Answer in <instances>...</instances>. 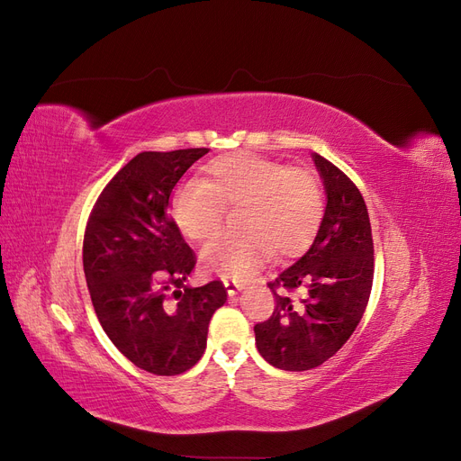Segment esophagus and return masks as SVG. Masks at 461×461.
Instances as JSON below:
<instances>
[{"label":"esophagus","mask_w":461,"mask_h":461,"mask_svg":"<svg viewBox=\"0 0 461 461\" xmlns=\"http://www.w3.org/2000/svg\"><path fill=\"white\" fill-rule=\"evenodd\" d=\"M222 285H225V288H227V292H229L230 296L244 288V283L242 281H234V278H225V281H222Z\"/></svg>","instance_id":"34e87169"}]
</instances>
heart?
<instances>
[{"mask_svg": "<svg viewBox=\"0 0 461 461\" xmlns=\"http://www.w3.org/2000/svg\"><path fill=\"white\" fill-rule=\"evenodd\" d=\"M236 213L240 232L221 236L202 252L207 273L254 275L273 252L296 258L312 246L323 219L317 178L285 161L232 151L205 167L202 180L178 186L171 215L188 240L215 239L225 209Z\"/></svg>", "mask_w": 461, "mask_h": 461, "instance_id": "1", "label": "heart"}]
</instances>
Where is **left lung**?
Instances as JSON below:
<instances>
[{
    "label": "left lung",
    "mask_w": 461,
    "mask_h": 461,
    "mask_svg": "<svg viewBox=\"0 0 461 461\" xmlns=\"http://www.w3.org/2000/svg\"><path fill=\"white\" fill-rule=\"evenodd\" d=\"M327 207L312 248L269 288L273 315L254 327L258 352L273 367L308 371L337 354L367 308L373 236L367 205L339 167L312 153Z\"/></svg>",
    "instance_id": "1"
}]
</instances>
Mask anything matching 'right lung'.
<instances>
[{"mask_svg": "<svg viewBox=\"0 0 461 461\" xmlns=\"http://www.w3.org/2000/svg\"><path fill=\"white\" fill-rule=\"evenodd\" d=\"M207 151L138 153L109 180L85 232L82 263L95 315L119 352L153 375L196 366L209 321L227 302L221 281L185 285L196 256L167 213L175 185Z\"/></svg>", "mask_w": 461, "mask_h": 461, "instance_id": "add662e5", "label": "right lung"}]
</instances>
